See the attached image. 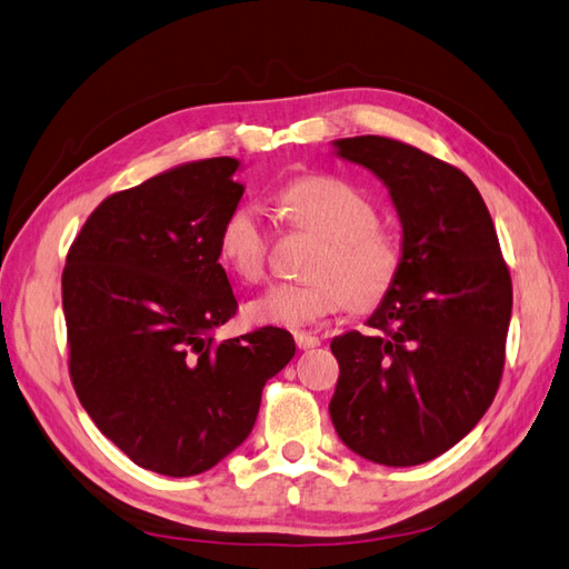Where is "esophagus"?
<instances>
[{"label":"esophagus","instance_id":"esophagus-1","mask_svg":"<svg viewBox=\"0 0 569 569\" xmlns=\"http://www.w3.org/2000/svg\"><path fill=\"white\" fill-rule=\"evenodd\" d=\"M296 345L300 350H310V348H318L320 338L313 336V332H296Z\"/></svg>","mask_w":569,"mask_h":569}]
</instances>
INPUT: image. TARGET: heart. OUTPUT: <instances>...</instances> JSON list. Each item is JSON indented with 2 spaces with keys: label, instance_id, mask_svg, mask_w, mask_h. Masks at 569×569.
Masks as SVG:
<instances>
[{
  "label": "heart",
  "instance_id": "b5f03b06",
  "mask_svg": "<svg viewBox=\"0 0 569 569\" xmlns=\"http://www.w3.org/2000/svg\"><path fill=\"white\" fill-rule=\"evenodd\" d=\"M283 207L298 227L322 237L310 273L313 281L276 283L247 306L256 326L300 330L338 313L367 308L395 283L402 251L392 233L377 227L370 199L336 177H306L283 192ZM271 231L259 204H241L219 231V259L241 281L256 283L269 263Z\"/></svg>",
  "mask_w": 569,
  "mask_h": 569
}]
</instances>
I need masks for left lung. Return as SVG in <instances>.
I'll use <instances>...</instances> for the list:
<instances>
[{
  "instance_id": "1",
  "label": "left lung",
  "mask_w": 569,
  "mask_h": 569,
  "mask_svg": "<svg viewBox=\"0 0 569 569\" xmlns=\"http://www.w3.org/2000/svg\"><path fill=\"white\" fill-rule=\"evenodd\" d=\"M380 177L402 224L395 283L358 330L332 338L330 419L345 447L382 466L437 459L498 392L513 286L481 192L453 164L382 136L332 140Z\"/></svg>"
}]
</instances>
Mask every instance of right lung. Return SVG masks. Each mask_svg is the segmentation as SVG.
<instances>
[{
	"mask_svg": "<svg viewBox=\"0 0 569 569\" xmlns=\"http://www.w3.org/2000/svg\"><path fill=\"white\" fill-rule=\"evenodd\" d=\"M239 160L177 164L98 204L61 278L76 395L142 469L182 478L241 447L263 385L291 362L288 330L214 342L237 313L219 231L239 207Z\"/></svg>",
	"mask_w": 569,
	"mask_h": 569,
	"instance_id": "obj_1",
	"label": "right lung"
}]
</instances>
